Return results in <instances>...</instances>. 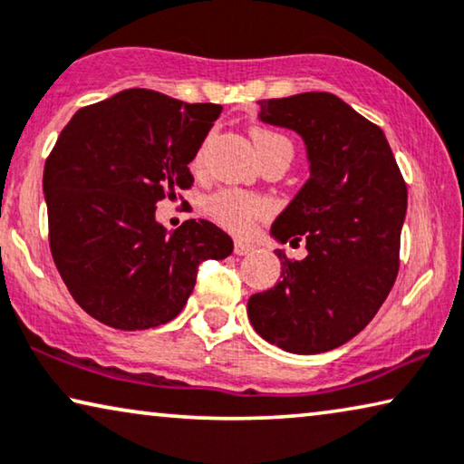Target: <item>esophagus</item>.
<instances>
[{
    "label": "esophagus",
    "mask_w": 464,
    "mask_h": 464,
    "mask_svg": "<svg viewBox=\"0 0 464 464\" xmlns=\"http://www.w3.org/2000/svg\"><path fill=\"white\" fill-rule=\"evenodd\" d=\"M251 251H253L251 243H245V240H237V243H234V253L237 255H248Z\"/></svg>",
    "instance_id": "esophagus-1"
}]
</instances>
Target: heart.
<instances>
[{
	"label": "heart",
	"instance_id": "heart-1",
	"mask_svg": "<svg viewBox=\"0 0 464 464\" xmlns=\"http://www.w3.org/2000/svg\"><path fill=\"white\" fill-rule=\"evenodd\" d=\"M253 140L261 154V159H266L267 154H272L278 146L288 144L280 133H274L267 130H255ZM209 142L211 138H207L205 142L198 146L197 154H194L192 167H197V169L205 163V154H207V149H209ZM207 209H209L211 218L216 219L218 224L230 227L234 232H245L251 227L255 219L261 218L267 211V203L261 197H255V194H248V192L219 190L209 198Z\"/></svg>",
	"mask_w": 464,
	"mask_h": 464
}]
</instances>
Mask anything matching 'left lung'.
Masks as SVG:
<instances>
[{
    "label": "left lung",
    "instance_id": "1",
    "mask_svg": "<svg viewBox=\"0 0 464 464\" xmlns=\"http://www.w3.org/2000/svg\"><path fill=\"white\" fill-rule=\"evenodd\" d=\"M259 121L299 133L310 179L270 227L282 248L278 285L246 304L255 333L291 353H322L353 339L379 312L400 266L408 190L389 142L328 92L259 100Z\"/></svg>",
    "mask_w": 464,
    "mask_h": 464
}]
</instances>
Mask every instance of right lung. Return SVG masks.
<instances>
[{
  "label": "right lung",
  "instance_id": "obj_1",
  "mask_svg": "<svg viewBox=\"0 0 464 464\" xmlns=\"http://www.w3.org/2000/svg\"><path fill=\"white\" fill-rule=\"evenodd\" d=\"M218 104H188L152 90H123L77 111L45 160L53 264L72 299L104 324L144 331L176 318L197 267L234 243L207 219L167 232L154 213L178 188Z\"/></svg>",
  "mask_w": 464,
  "mask_h": 464
}]
</instances>
